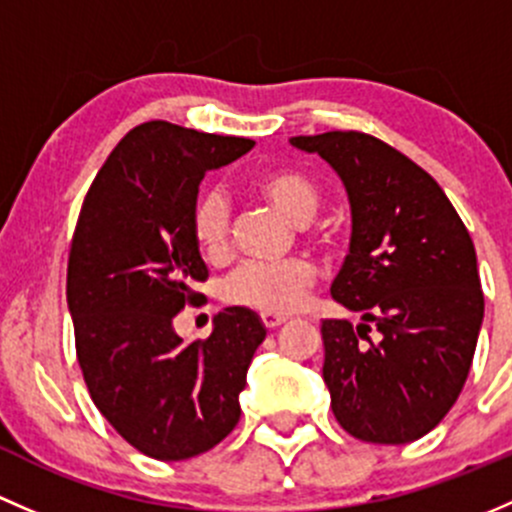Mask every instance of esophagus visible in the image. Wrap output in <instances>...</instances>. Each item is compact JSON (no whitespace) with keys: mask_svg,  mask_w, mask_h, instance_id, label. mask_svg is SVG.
I'll return each mask as SVG.
<instances>
[{"mask_svg":"<svg viewBox=\"0 0 512 512\" xmlns=\"http://www.w3.org/2000/svg\"><path fill=\"white\" fill-rule=\"evenodd\" d=\"M286 315H281V313H261V323L266 325L268 330H273V328H278V325H283L286 323Z\"/></svg>","mask_w":512,"mask_h":512,"instance_id":"1","label":"esophagus"}]
</instances>
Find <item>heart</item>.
<instances>
[{
  "label": "heart",
  "instance_id": "1",
  "mask_svg": "<svg viewBox=\"0 0 512 512\" xmlns=\"http://www.w3.org/2000/svg\"><path fill=\"white\" fill-rule=\"evenodd\" d=\"M258 197L281 209L295 224H305L320 207L318 187L288 170L261 172L251 179ZM189 229L204 256L219 258L229 249L231 212L219 189H202L189 212ZM315 283L313 261L303 256L286 261H246L224 281V300L261 313H293Z\"/></svg>",
  "mask_w": 512,
  "mask_h": 512
}]
</instances>
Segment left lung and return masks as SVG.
I'll list each match as a JSON object with an SVG mask.
<instances>
[{"label": "left lung", "mask_w": 512, "mask_h": 512, "mask_svg": "<svg viewBox=\"0 0 512 512\" xmlns=\"http://www.w3.org/2000/svg\"><path fill=\"white\" fill-rule=\"evenodd\" d=\"M291 145L323 157L350 199V254L330 293L362 323L320 328L335 419L372 444L421 439L456 404L481 333L471 234L436 179L387 142L333 130Z\"/></svg>", "instance_id": "8db88e82"}]
</instances>
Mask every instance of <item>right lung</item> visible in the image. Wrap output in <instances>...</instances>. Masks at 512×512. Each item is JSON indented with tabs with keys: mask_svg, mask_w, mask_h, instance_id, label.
<instances>
[{
	"mask_svg": "<svg viewBox=\"0 0 512 512\" xmlns=\"http://www.w3.org/2000/svg\"><path fill=\"white\" fill-rule=\"evenodd\" d=\"M254 140L150 120L115 145L93 179L68 254L66 300L93 404L130 446L157 461L214 449L239 424V394L266 328L226 308L207 340L172 320L204 300L207 263L189 229L199 182Z\"/></svg>",
	"mask_w": 512,
	"mask_h": 512,
	"instance_id": "1",
	"label": "right lung"
}]
</instances>
